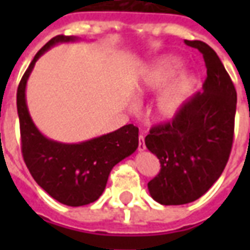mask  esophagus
<instances>
[{"mask_svg":"<svg viewBox=\"0 0 250 250\" xmlns=\"http://www.w3.org/2000/svg\"><path fill=\"white\" fill-rule=\"evenodd\" d=\"M138 150H139V151H145V150H146V145H145V138H143V135H139Z\"/></svg>","mask_w":250,"mask_h":250,"instance_id":"34e87169","label":"esophagus"}]
</instances>
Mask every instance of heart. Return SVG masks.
<instances>
[{"label":"heart","instance_id":"1","mask_svg":"<svg viewBox=\"0 0 250 250\" xmlns=\"http://www.w3.org/2000/svg\"><path fill=\"white\" fill-rule=\"evenodd\" d=\"M181 60L175 56H166L154 62L145 72L135 85V95L139 99L159 91L181 68ZM190 87V79L186 75L177 77L159 93L152 105V116L158 122L173 120L181 109L185 96Z\"/></svg>","mask_w":250,"mask_h":250}]
</instances>
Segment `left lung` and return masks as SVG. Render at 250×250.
<instances>
[{
	"label": "left lung",
	"mask_w": 250,
	"mask_h": 250,
	"mask_svg": "<svg viewBox=\"0 0 250 250\" xmlns=\"http://www.w3.org/2000/svg\"><path fill=\"white\" fill-rule=\"evenodd\" d=\"M185 42L202 53L208 76L202 92L185 103L173 120L154 125L145 139L161 163L158 175L147 184L161 205L190 204L202 197L220 178L233 146L234 84L206 42Z\"/></svg>",
	"instance_id": "left-lung-1"
}]
</instances>
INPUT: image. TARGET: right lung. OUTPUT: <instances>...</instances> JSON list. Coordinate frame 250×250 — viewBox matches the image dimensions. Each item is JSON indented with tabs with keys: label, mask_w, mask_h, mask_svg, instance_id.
I'll list each match as a JSON object with an SVG mask.
<instances>
[{
	"label": "right lung",
	"mask_w": 250,
	"mask_h": 250,
	"mask_svg": "<svg viewBox=\"0 0 250 250\" xmlns=\"http://www.w3.org/2000/svg\"><path fill=\"white\" fill-rule=\"evenodd\" d=\"M77 40L59 35L36 53L17 88V112L21 132V151L25 165L40 188L66 206L92 204L103 194L108 175L116 163L138 148V127L125 125L107 135L76 145L48 139L37 130L30 118L25 87L36 62L51 46Z\"/></svg>",
	"instance_id": "1"
}]
</instances>
